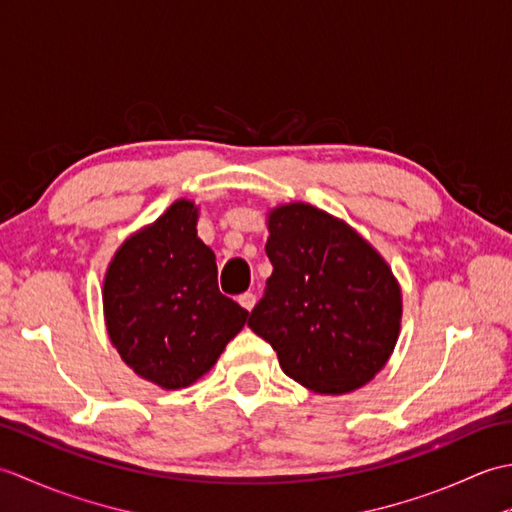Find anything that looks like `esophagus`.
<instances>
[{"mask_svg":"<svg viewBox=\"0 0 512 512\" xmlns=\"http://www.w3.org/2000/svg\"><path fill=\"white\" fill-rule=\"evenodd\" d=\"M237 303H239V306H242V308H246V310H250V308H253L255 306V295H253V292H242V295H239L237 297Z\"/></svg>","mask_w":512,"mask_h":512,"instance_id":"34e87169","label":"esophagus"}]
</instances>
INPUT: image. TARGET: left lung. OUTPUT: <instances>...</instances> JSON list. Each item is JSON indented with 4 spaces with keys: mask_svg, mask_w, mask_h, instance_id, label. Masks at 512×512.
<instances>
[{
    "mask_svg": "<svg viewBox=\"0 0 512 512\" xmlns=\"http://www.w3.org/2000/svg\"><path fill=\"white\" fill-rule=\"evenodd\" d=\"M268 231L273 275L248 328L303 387L317 394L363 387L387 363L400 328V288L385 259L310 204L279 206Z\"/></svg>",
    "mask_w": 512,
    "mask_h": 512,
    "instance_id": "left-lung-1",
    "label": "left lung"
}]
</instances>
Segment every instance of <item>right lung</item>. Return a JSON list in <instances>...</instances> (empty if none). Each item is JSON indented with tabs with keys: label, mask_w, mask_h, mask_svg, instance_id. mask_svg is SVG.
Listing matches in <instances>:
<instances>
[{
	"label": "right lung",
	"mask_w": 512,
	"mask_h": 512,
	"mask_svg": "<svg viewBox=\"0 0 512 512\" xmlns=\"http://www.w3.org/2000/svg\"><path fill=\"white\" fill-rule=\"evenodd\" d=\"M198 209L173 202L118 248L103 284L107 332L123 361L151 383L180 389L209 372L248 312L217 288Z\"/></svg>",
	"instance_id": "1"
}]
</instances>
